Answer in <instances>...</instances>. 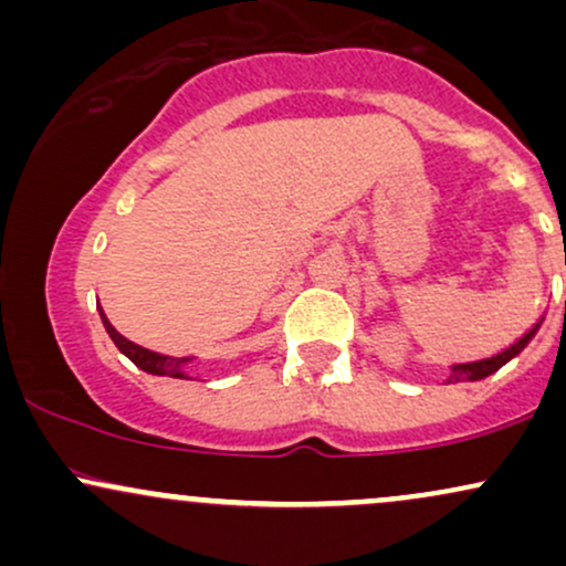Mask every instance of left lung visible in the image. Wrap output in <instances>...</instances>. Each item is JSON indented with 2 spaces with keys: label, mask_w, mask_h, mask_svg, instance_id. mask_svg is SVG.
I'll return each instance as SVG.
<instances>
[{
  "label": "left lung",
  "mask_w": 566,
  "mask_h": 566,
  "mask_svg": "<svg viewBox=\"0 0 566 566\" xmlns=\"http://www.w3.org/2000/svg\"><path fill=\"white\" fill-rule=\"evenodd\" d=\"M537 329H541V322H537L535 327H532L527 335H522V337H518V340L513 343L511 348L500 350V354L490 356V359H479V361H463V365H452V367H450V378H447V382L484 380L486 375L497 373L500 367H503V365H509V361L513 359V356H518V354H522L524 348H527V343L532 340V337H535Z\"/></svg>",
  "instance_id": "1"
}]
</instances>
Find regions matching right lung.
<instances>
[{
  "instance_id": "1",
  "label": "right lung",
  "mask_w": 566,
  "mask_h": 566,
  "mask_svg": "<svg viewBox=\"0 0 566 566\" xmlns=\"http://www.w3.org/2000/svg\"><path fill=\"white\" fill-rule=\"evenodd\" d=\"M101 319H103V327H106L108 337L114 340V346L122 350V354L127 356L129 361H133L135 367H140L143 373L148 375H167V378H184L188 380L186 375V365L191 361V356H165V354H157V350H148L138 346V343L127 340V337H122L116 329L112 327V322L106 319V314L101 311Z\"/></svg>"
}]
</instances>
